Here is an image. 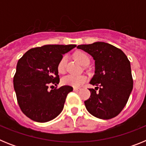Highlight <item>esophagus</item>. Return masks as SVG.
I'll return each mask as SVG.
<instances>
[{"instance_id": "esophagus-1", "label": "esophagus", "mask_w": 146, "mask_h": 146, "mask_svg": "<svg viewBox=\"0 0 146 146\" xmlns=\"http://www.w3.org/2000/svg\"><path fill=\"white\" fill-rule=\"evenodd\" d=\"M80 90H81L80 88H78V87H74V91H77H77H80Z\"/></svg>"}]
</instances>
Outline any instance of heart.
<instances>
[{
  "label": "heart",
  "mask_w": 146,
  "mask_h": 146,
  "mask_svg": "<svg viewBox=\"0 0 146 146\" xmlns=\"http://www.w3.org/2000/svg\"><path fill=\"white\" fill-rule=\"evenodd\" d=\"M74 57L77 62L82 66H86L90 63L89 56L82 51H77L74 53ZM67 57L66 55L63 56L58 64V71L60 74H64L66 72V66ZM87 81V77L85 75H74L69 74L64 77L62 79L63 84L66 86H71L73 87H78L82 86Z\"/></svg>",
  "instance_id": "obj_1"
}]
</instances>
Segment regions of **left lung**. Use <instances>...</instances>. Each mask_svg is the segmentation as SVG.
Instances as JSON below:
<instances>
[{"label": "left lung", "mask_w": 146, "mask_h": 146, "mask_svg": "<svg viewBox=\"0 0 146 146\" xmlns=\"http://www.w3.org/2000/svg\"><path fill=\"white\" fill-rule=\"evenodd\" d=\"M95 60V74L90 82L91 96L84 102L88 111L101 119H111L121 113L128 102L133 79L130 61L119 48L105 42L77 46Z\"/></svg>", "instance_id": "1"}]
</instances>
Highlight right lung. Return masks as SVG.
<instances>
[{
	"instance_id": "add662e5",
	"label": "right lung",
	"mask_w": 146,
	"mask_h": 146,
	"mask_svg": "<svg viewBox=\"0 0 146 146\" xmlns=\"http://www.w3.org/2000/svg\"><path fill=\"white\" fill-rule=\"evenodd\" d=\"M75 47L44 45L31 49L19 59L13 82L17 103L27 117L44 123L61 113L67 94L73 88H54L60 81L58 64L63 55Z\"/></svg>"
}]
</instances>
